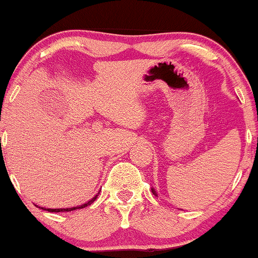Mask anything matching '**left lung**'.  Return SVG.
I'll return each instance as SVG.
<instances>
[{
    "label": "left lung",
    "mask_w": 258,
    "mask_h": 258,
    "mask_svg": "<svg viewBox=\"0 0 258 258\" xmlns=\"http://www.w3.org/2000/svg\"><path fill=\"white\" fill-rule=\"evenodd\" d=\"M151 191H152V194H153V195H156V196H157V192H156V190H155V189H153V187H152V189H151Z\"/></svg>",
    "instance_id": "left-lung-1"
}]
</instances>
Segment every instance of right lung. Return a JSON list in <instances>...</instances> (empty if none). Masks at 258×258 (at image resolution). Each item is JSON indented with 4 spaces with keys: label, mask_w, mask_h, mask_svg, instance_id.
<instances>
[{
    "label": "right lung",
    "mask_w": 258,
    "mask_h": 258,
    "mask_svg": "<svg viewBox=\"0 0 258 258\" xmlns=\"http://www.w3.org/2000/svg\"><path fill=\"white\" fill-rule=\"evenodd\" d=\"M98 194H100V192H97V195H96V196H94V198H92L91 200H89L88 202H85V204L80 205V206H77V207H69V208H43V207H41V210L48 211V212H71V211L79 210V208H85L86 206H89V205H91L92 202H94L95 200L97 199ZM39 208H40V207H39Z\"/></svg>",
    "instance_id": "right-lung-1"
}]
</instances>
